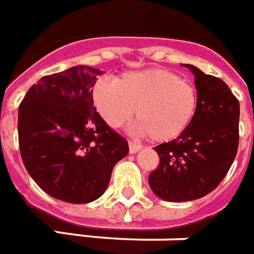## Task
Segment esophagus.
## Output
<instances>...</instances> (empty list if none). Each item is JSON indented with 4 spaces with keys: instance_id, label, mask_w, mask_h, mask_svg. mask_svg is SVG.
<instances>
[{
    "instance_id": "34e87169",
    "label": "esophagus",
    "mask_w": 254,
    "mask_h": 254,
    "mask_svg": "<svg viewBox=\"0 0 254 254\" xmlns=\"http://www.w3.org/2000/svg\"><path fill=\"white\" fill-rule=\"evenodd\" d=\"M128 147H129V153H136V152L140 151V148H141V145H139V144L136 143H132V141H129L128 143Z\"/></svg>"
}]
</instances>
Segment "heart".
<instances>
[{
    "mask_svg": "<svg viewBox=\"0 0 254 254\" xmlns=\"http://www.w3.org/2000/svg\"><path fill=\"white\" fill-rule=\"evenodd\" d=\"M93 101L103 121L121 127L132 117L135 129L156 143L177 139L195 117L198 94L194 85L168 69L123 73L115 82L98 81Z\"/></svg>",
    "mask_w": 254,
    "mask_h": 254,
    "instance_id": "obj_1",
    "label": "heart"
}]
</instances>
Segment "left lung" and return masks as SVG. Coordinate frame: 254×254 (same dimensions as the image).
Listing matches in <instances>:
<instances>
[{
  "label": "left lung",
  "instance_id": "left-lung-1",
  "mask_svg": "<svg viewBox=\"0 0 254 254\" xmlns=\"http://www.w3.org/2000/svg\"><path fill=\"white\" fill-rule=\"evenodd\" d=\"M185 66L195 76V117L181 136L155 147L160 164L148 177L152 191L169 202L198 199L218 188L239 147L240 105L228 85Z\"/></svg>",
  "mask_w": 254,
  "mask_h": 254
}]
</instances>
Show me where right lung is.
Instances as JSON below:
<instances>
[{"label":"right lung","instance_id":"add662e5","mask_svg":"<svg viewBox=\"0 0 254 254\" xmlns=\"http://www.w3.org/2000/svg\"><path fill=\"white\" fill-rule=\"evenodd\" d=\"M101 70L72 66L32 85L18 109V139L28 174L68 203L98 199L128 143L93 107Z\"/></svg>","mask_w":254,"mask_h":254}]
</instances>
